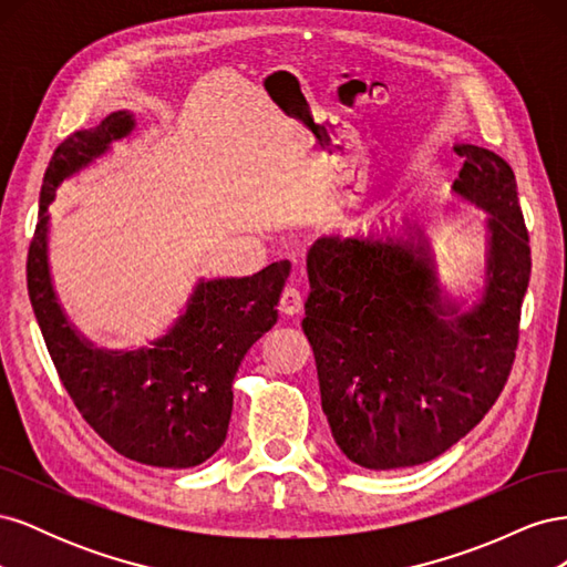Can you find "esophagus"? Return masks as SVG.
<instances>
[{"label": "esophagus", "instance_id": "34e87169", "mask_svg": "<svg viewBox=\"0 0 567 567\" xmlns=\"http://www.w3.org/2000/svg\"><path fill=\"white\" fill-rule=\"evenodd\" d=\"M279 310H281L284 315H288V317H293V315H298V312L302 310V296H300V290H298L296 286H286V288L281 290Z\"/></svg>", "mask_w": 567, "mask_h": 567}]
</instances>
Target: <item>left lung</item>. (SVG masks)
I'll return each mask as SVG.
<instances>
[{"mask_svg": "<svg viewBox=\"0 0 567 567\" xmlns=\"http://www.w3.org/2000/svg\"><path fill=\"white\" fill-rule=\"evenodd\" d=\"M454 192L487 217L485 288L468 312L442 298L419 227L323 236L307 252L310 340L333 440L369 471L419 466L485 419L516 359L529 238L516 175L494 151L456 144Z\"/></svg>", "mask_w": 567, "mask_h": 567, "instance_id": "left-lung-1", "label": "left lung"}]
</instances>
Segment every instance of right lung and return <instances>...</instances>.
Instances as JSON below:
<instances>
[{
  "mask_svg": "<svg viewBox=\"0 0 567 567\" xmlns=\"http://www.w3.org/2000/svg\"><path fill=\"white\" fill-rule=\"evenodd\" d=\"M134 127L127 111L78 130L49 161L40 215L28 250V296L63 388L94 433L132 461L192 468L227 437L234 375L241 359L279 319L277 302L290 262L244 279L198 281L184 315L151 348L99 350L65 319L49 277V203L63 179L90 165Z\"/></svg>",
  "mask_w": 567,
  "mask_h": 567,
  "instance_id": "1",
  "label": "right lung"
}]
</instances>
